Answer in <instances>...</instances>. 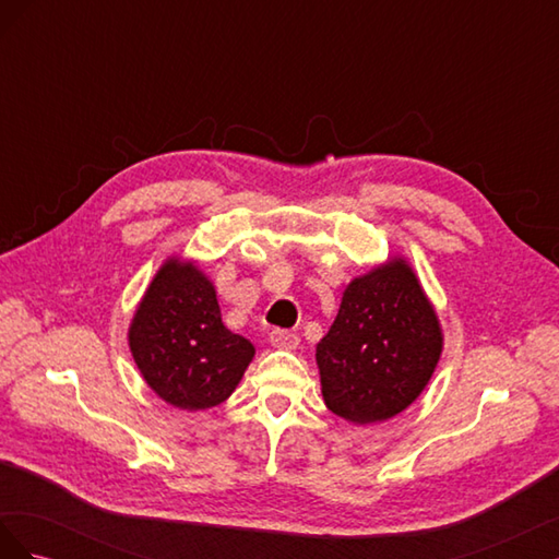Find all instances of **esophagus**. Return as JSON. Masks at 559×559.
Here are the masks:
<instances>
[{
  "mask_svg": "<svg viewBox=\"0 0 559 559\" xmlns=\"http://www.w3.org/2000/svg\"><path fill=\"white\" fill-rule=\"evenodd\" d=\"M267 341L273 347H280V349H294L298 345V333L294 331H286V329H273L267 333Z\"/></svg>",
  "mask_w": 559,
  "mask_h": 559,
  "instance_id": "esophagus-1",
  "label": "esophagus"
}]
</instances>
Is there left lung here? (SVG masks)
<instances>
[{
  "label": "left lung",
  "instance_id": "obj_1",
  "mask_svg": "<svg viewBox=\"0 0 559 559\" xmlns=\"http://www.w3.org/2000/svg\"><path fill=\"white\" fill-rule=\"evenodd\" d=\"M441 347L438 319L403 261L354 280L317 345L329 411L357 425L399 415L427 386Z\"/></svg>",
  "mask_w": 559,
  "mask_h": 559
}]
</instances>
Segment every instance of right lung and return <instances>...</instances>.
I'll use <instances>...</instances> for the list:
<instances>
[{
	"mask_svg": "<svg viewBox=\"0 0 559 559\" xmlns=\"http://www.w3.org/2000/svg\"><path fill=\"white\" fill-rule=\"evenodd\" d=\"M130 349L148 386L183 411L226 401L257 352L249 337L224 326L212 282L177 261L151 282L132 319Z\"/></svg>",
	"mask_w": 559,
	"mask_h": 559,
	"instance_id": "add662e5",
	"label": "right lung"
}]
</instances>
